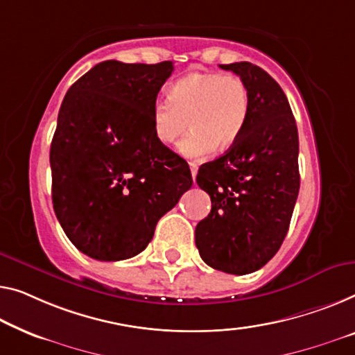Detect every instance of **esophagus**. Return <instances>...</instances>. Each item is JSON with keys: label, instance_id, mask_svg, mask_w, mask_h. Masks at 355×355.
Wrapping results in <instances>:
<instances>
[{"label": "esophagus", "instance_id": "34e87169", "mask_svg": "<svg viewBox=\"0 0 355 355\" xmlns=\"http://www.w3.org/2000/svg\"><path fill=\"white\" fill-rule=\"evenodd\" d=\"M189 168H191V175H193V180L196 178V175H198V162H189Z\"/></svg>", "mask_w": 355, "mask_h": 355}]
</instances>
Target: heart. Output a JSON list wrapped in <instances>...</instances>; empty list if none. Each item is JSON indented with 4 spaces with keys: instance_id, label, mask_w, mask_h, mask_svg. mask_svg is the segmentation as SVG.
Instances as JSON below:
<instances>
[{
    "instance_id": "heart-1",
    "label": "heart",
    "mask_w": 355,
    "mask_h": 355,
    "mask_svg": "<svg viewBox=\"0 0 355 355\" xmlns=\"http://www.w3.org/2000/svg\"><path fill=\"white\" fill-rule=\"evenodd\" d=\"M250 95L236 75L193 71L168 89V100L151 108V129L161 145H173L188 129L178 151L187 157H202L214 150L225 151L245 129Z\"/></svg>"
}]
</instances>
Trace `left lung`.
<instances>
[{
  "instance_id": "8db88e82",
  "label": "left lung",
  "mask_w": 355,
  "mask_h": 355,
  "mask_svg": "<svg viewBox=\"0 0 355 355\" xmlns=\"http://www.w3.org/2000/svg\"><path fill=\"white\" fill-rule=\"evenodd\" d=\"M247 84L250 111L239 140L199 167L211 210L196 226V247L218 271L248 274L276 255L300 191L298 129L282 89L250 62L220 65Z\"/></svg>"
}]
</instances>
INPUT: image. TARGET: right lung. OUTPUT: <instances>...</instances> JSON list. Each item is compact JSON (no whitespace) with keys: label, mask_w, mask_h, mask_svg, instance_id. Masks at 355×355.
I'll list each match as a JSON object with an SVG mask.
<instances>
[{"label":"right lung","mask_w":355,"mask_h":355,"mask_svg":"<svg viewBox=\"0 0 355 355\" xmlns=\"http://www.w3.org/2000/svg\"><path fill=\"white\" fill-rule=\"evenodd\" d=\"M172 71V62L107 60L63 98L49 155L52 204L68 239L94 260L144 252L161 216L191 188L188 164L151 129Z\"/></svg>","instance_id":"obj_1"}]
</instances>
